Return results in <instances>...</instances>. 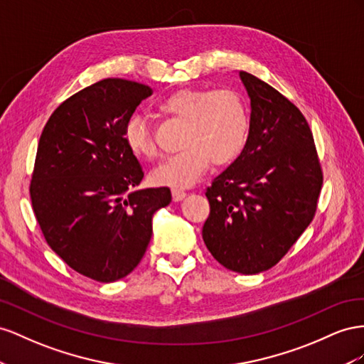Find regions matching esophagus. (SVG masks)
Masks as SVG:
<instances>
[{
	"label": "esophagus",
	"mask_w": 364,
	"mask_h": 364,
	"mask_svg": "<svg viewBox=\"0 0 364 364\" xmlns=\"http://www.w3.org/2000/svg\"><path fill=\"white\" fill-rule=\"evenodd\" d=\"M186 195H188V192L183 191V189H178V188H173L172 189V198H173V201H181Z\"/></svg>",
	"instance_id": "34e87169"
}]
</instances>
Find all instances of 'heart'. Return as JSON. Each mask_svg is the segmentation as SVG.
I'll use <instances>...</instances> for the list:
<instances>
[{
    "label": "heart",
    "mask_w": 364,
    "mask_h": 364,
    "mask_svg": "<svg viewBox=\"0 0 364 364\" xmlns=\"http://www.w3.org/2000/svg\"><path fill=\"white\" fill-rule=\"evenodd\" d=\"M159 114L183 122L181 151L173 154L152 172L157 184L186 188L198 181L209 164L233 163L247 146L250 114L244 97L232 88H181L157 103ZM127 148L137 159L159 157L149 127L141 117H131L123 128Z\"/></svg>",
    "instance_id": "obj_1"
}]
</instances>
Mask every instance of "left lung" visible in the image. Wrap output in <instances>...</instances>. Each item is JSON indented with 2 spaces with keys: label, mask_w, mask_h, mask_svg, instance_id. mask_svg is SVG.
I'll return each instance as SVG.
<instances>
[{
  "label": "left lung",
  "mask_w": 364,
  "mask_h": 364,
  "mask_svg": "<svg viewBox=\"0 0 364 364\" xmlns=\"http://www.w3.org/2000/svg\"><path fill=\"white\" fill-rule=\"evenodd\" d=\"M240 76L252 100L250 136L205 189L203 240L225 268L256 274L274 267L313 221L323 172L300 109L250 73Z\"/></svg>",
  "instance_id": "8db88e82"
}]
</instances>
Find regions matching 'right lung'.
<instances>
[{
  "label": "right lung",
  "instance_id": "1",
  "mask_svg": "<svg viewBox=\"0 0 364 364\" xmlns=\"http://www.w3.org/2000/svg\"><path fill=\"white\" fill-rule=\"evenodd\" d=\"M148 85L103 79L51 114L38 143L30 200L47 244L75 272L97 282L128 276L146 252L152 215L169 188L141 189L143 169L123 128Z\"/></svg>",
  "mask_w": 364,
  "mask_h": 364
}]
</instances>
